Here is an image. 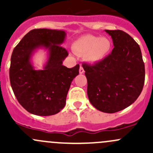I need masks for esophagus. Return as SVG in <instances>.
<instances>
[{
  "instance_id": "esophagus-1",
  "label": "esophagus",
  "mask_w": 153,
  "mask_h": 153,
  "mask_svg": "<svg viewBox=\"0 0 153 153\" xmlns=\"http://www.w3.org/2000/svg\"><path fill=\"white\" fill-rule=\"evenodd\" d=\"M79 73L80 74H84V69H83V67H80V69H79Z\"/></svg>"
}]
</instances>
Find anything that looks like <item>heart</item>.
I'll return each instance as SVG.
<instances>
[{"label": "heart", "instance_id": "b5f03b06", "mask_svg": "<svg viewBox=\"0 0 153 153\" xmlns=\"http://www.w3.org/2000/svg\"><path fill=\"white\" fill-rule=\"evenodd\" d=\"M112 44L105 37L86 35L78 38L73 44V50L81 55H86V60L89 63L102 61L110 52Z\"/></svg>", "mask_w": 153, "mask_h": 153}]
</instances>
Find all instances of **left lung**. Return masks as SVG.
Wrapping results in <instances>:
<instances>
[{"instance_id":"left-lung-1","label":"left lung","mask_w":153,"mask_h":153,"mask_svg":"<svg viewBox=\"0 0 153 153\" xmlns=\"http://www.w3.org/2000/svg\"><path fill=\"white\" fill-rule=\"evenodd\" d=\"M112 39V52L93 65L83 64L87 95L92 106L106 113L121 111L133 104L144 84L141 51L135 40L121 30H105Z\"/></svg>"}]
</instances>
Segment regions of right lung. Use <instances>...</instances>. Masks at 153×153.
<instances>
[{
    "label": "right lung",
    "mask_w": 153,
    "mask_h": 153,
    "mask_svg": "<svg viewBox=\"0 0 153 153\" xmlns=\"http://www.w3.org/2000/svg\"><path fill=\"white\" fill-rule=\"evenodd\" d=\"M62 29H35L24 35L11 57L10 79L12 89L21 106L40 116L59 112L66 104L72 80L79 74L80 66L63 65L68 52L61 47L66 38ZM39 48L48 51L43 70H35L31 58Z\"/></svg>",
    "instance_id": "right-lung-1"
}]
</instances>
